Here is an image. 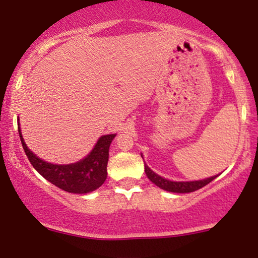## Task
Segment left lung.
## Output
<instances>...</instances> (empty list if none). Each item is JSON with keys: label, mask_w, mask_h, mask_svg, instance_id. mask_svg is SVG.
Masks as SVG:
<instances>
[{"label": "left lung", "mask_w": 258, "mask_h": 258, "mask_svg": "<svg viewBox=\"0 0 258 258\" xmlns=\"http://www.w3.org/2000/svg\"><path fill=\"white\" fill-rule=\"evenodd\" d=\"M141 156L143 158L142 154ZM144 171H146L148 178L152 180L154 184L158 185L159 188L164 189V190L170 191V193H191V191L198 190V189L209 184V183L212 182L216 177L220 176V174H216V176L209 177V178L198 180H171L164 178V177H161L160 174L154 172L153 170H150V167L148 166L146 162H144Z\"/></svg>", "instance_id": "left-lung-1"}]
</instances>
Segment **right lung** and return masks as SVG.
<instances>
[{
    "mask_svg": "<svg viewBox=\"0 0 258 258\" xmlns=\"http://www.w3.org/2000/svg\"><path fill=\"white\" fill-rule=\"evenodd\" d=\"M18 132L26 156L35 170L58 188L68 193L87 194L98 189L105 182L108 176L106 165L109 160V147L116 136L115 133L99 137L93 149L84 159L73 164L58 165L44 161L29 149L23 138L20 123H18Z\"/></svg>",
    "mask_w": 258,
    "mask_h": 258,
    "instance_id": "obj_1",
    "label": "right lung"
}]
</instances>
